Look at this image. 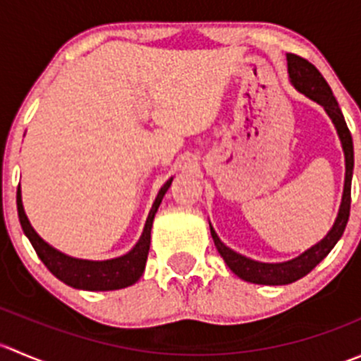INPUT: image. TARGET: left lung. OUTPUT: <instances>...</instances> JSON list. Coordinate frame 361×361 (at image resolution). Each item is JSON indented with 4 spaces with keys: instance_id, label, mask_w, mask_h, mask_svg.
I'll return each mask as SVG.
<instances>
[{
    "instance_id": "obj_1",
    "label": "left lung",
    "mask_w": 361,
    "mask_h": 361,
    "mask_svg": "<svg viewBox=\"0 0 361 361\" xmlns=\"http://www.w3.org/2000/svg\"><path fill=\"white\" fill-rule=\"evenodd\" d=\"M286 59H288V73L293 85L297 87L302 94H305V96L311 97L312 101L322 104V106L325 108V111L330 115V118L334 120V123H336L338 137H341L342 148H344L345 155L344 194H342L341 209H338L336 224H334L332 231L325 235V239H322L318 245H314L311 250L302 253L300 257L293 258V260L290 262H283V264H262V262L250 260V258L235 253V251L227 248V246L218 239L213 227H211V238H213L214 246H216L218 253L224 257L228 269H231L234 274H238L241 279H245V281L257 283V285H288V283L297 281V279L309 274V272H311L312 269L332 251L338 239L342 238L344 228L349 220V207H351V178L353 166H355V157H353V137L348 126H345L344 115H342L336 97H334L332 89H330L326 80L323 78V75L316 69L314 64H311L307 59H304V57L295 56V54H288Z\"/></svg>"
}]
</instances>
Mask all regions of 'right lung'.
Returning a JSON list of instances; mask_svg holds the SVG:
<instances>
[{
	"mask_svg": "<svg viewBox=\"0 0 361 361\" xmlns=\"http://www.w3.org/2000/svg\"><path fill=\"white\" fill-rule=\"evenodd\" d=\"M171 180L160 188L157 199H155L154 206H152L150 214L147 218V225L141 239L137 245L127 255L113 260L104 262H90V260H78V258H71L63 255L61 251L54 250L52 246L47 245L42 238L35 232V228L29 224L27 216L24 213L23 201H20V190H17V211H19V220L23 225L24 234L31 241L32 248L39 260L47 265L50 272L56 278L73 288L80 290H90V292H106V290H118L126 288V286L134 285L137 279L141 278L145 271V264H147L148 250H150V232L152 224H154V216L157 213L160 202H162L164 194L169 188Z\"/></svg>",
	"mask_w": 361,
	"mask_h": 361,
	"instance_id": "right-lung-1",
	"label": "right lung"
}]
</instances>
